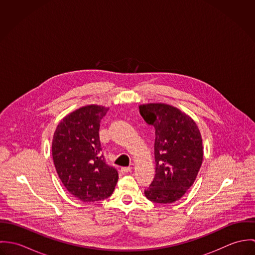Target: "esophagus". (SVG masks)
<instances>
[{"label":"esophagus","instance_id":"34e87169","mask_svg":"<svg viewBox=\"0 0 255 255\" xmlns=\"http://www.w3.org/2000/svg\"><path fill=\"white\" fill-rule=\"evenodd\" d=\"M131 170V167H122L121 168V171L123 172V173H128V172H129Z\"/></svg>","mask_w":255,"mask_h":255}]
</instances>
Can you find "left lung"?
Listing matches in <instances>:
<instances>
[{"label": "left lung", "instance_id": "8db88e82", "mask_svg": "<svg viewBox=\"0 0 255 255\" xmlns=\"http://www.w3.org/2000/svg\"><path fill=\"white\" fill-rule=\"evenodd\" d=\"M139 113L155 128V177L145 196L156 203L175 202L193 184L201 167V134L188 116L172 106L140 105Z\"/></svg>", "mask_w": 255, "mask_h": 255}]
</instances>
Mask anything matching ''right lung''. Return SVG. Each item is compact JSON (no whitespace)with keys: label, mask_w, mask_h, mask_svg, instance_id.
I'll list each match as a JSON object with an SVG mask.
<instances>
[{"label":"right lung","mask_w":255,"mask_h":255,"mask_svg":"<svg viewBox=\"0 0 255 255\" xmlns=\"http://www.w3.org/2000/svg\"><path fill=\"white\" fill-rule=\"evenodd\" d=\"M107 112L102 106L82 107L65 117L54 133L52 155L59 178L83 202L108 198L119 179L101 153L99 128Z\"/></svg>","instance_id":"add662e5"}]
</instances>
